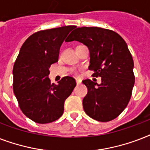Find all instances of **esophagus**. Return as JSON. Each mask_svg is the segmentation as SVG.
I'll use <instances>...</instances> for the list:
<instances>
[{
    "label": "esophagus",
    "instance_id": "esophagus-1",
    "mask_svg": "<svg viewBox=\"0 0 150 150\" xmlns=\"http://www.w3.org/2000/svg\"><path fill=\"white\" fill-rule=\"evenodd\" d=\"M80 83H81V81L79 79H76V84L79 85Z\"/></svg>",
    "mask_w": 150,
    "mask_h": 150
}]
</instances>
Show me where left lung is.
Returning a JSON list of instances; mask_svg holds the SVG:
<instances>
[{
    "label": "left lung",
    "instance_id": "8db88e82",
    "mask_svg": "<svg viewBox=\"0 0 150 150\" xmlns=\"http://www.w3.org/2000/svg\"><path fill=\"white\" fill-rule=\"evenodd\" d=\"M79 41L89 48V70L101 83L82 81L88 89L82 100L88 116L98 121H110L118 117L127 107L135 84L134 62L127 43L119 34L99 27L77 28L66 42Z\"/></svg>",
    "mask_w": 150,
    "mask_h": 150
}]
</instances>
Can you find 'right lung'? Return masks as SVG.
I'll return each instance as SVG.
<instances>
[{"mask_svg":"<svg viewBox=\"0 0 150 150\" xmlns=\"http://www.w3.org/2000/svg\"><path fill=\"white\" fill-rule=\"evenodd\" d=\"M75 25L36 32L25 41L13 68V90L22 113L39 124L50 123L64 113V101L76 86L65 76L51 84L50 65L58 61L61 44Z\"/></svg>","mask_w":150,"mask_h":150,"instance_id":"1","label":"right lung"}]
</instances>
